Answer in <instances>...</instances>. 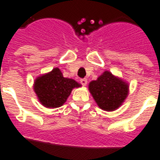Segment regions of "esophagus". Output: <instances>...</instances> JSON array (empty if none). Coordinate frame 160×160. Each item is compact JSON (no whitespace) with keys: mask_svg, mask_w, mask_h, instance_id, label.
Segmentation results:
<instances>
[{"mask_svg":"<svg viewBox=\"0 0 160 160\" xmlns=\"http://www.w3.org/2000/svg\"><path fill=\"white\" fill-rule=\"evenodd\" d=\"M80 83H81L82 85H86V84H87V80L86 79H81L80 80Z\"/></svg>","mask_w":160,"mask_h":160,"instance_id":"obj_1","label":"esophagus"}]
</instances>
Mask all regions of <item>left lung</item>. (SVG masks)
<instances>
[{
    "mask_svg": "<svg viewBox=\"0 0 160 160\" xmlns=\"http://www.w3.org/2000/svg\"><path fill=\"white\" fill-rule=\"evenodd\" d=\"M89 90L100 108L114 111L119 107L128 94V85L105 71L89 85Z\"/></svg>",
    "mask_w": 160,
    "mask_h": 160,
    "instance_id": "1",
    "label": "left lung"
}]
</instances>
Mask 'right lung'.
Segmentation results:
<instances>
[{
  "instance_id": "right-lung-1",
  "label": "right lung",
  "mask_w": 160,
  "mask_h": 160,
  "mask_svg": "<svg viewBox=\"0 0 160 160\" xmlns=\"http://www.w3.org/2000/svg\"><path fill=\"white\" fill-rule=\"evenodd\" d=\"M80 86L75 80L64 78L59 69L55 68L38 78L33 88L40 102L44 107L56 108L66 102L73 89Z\"/></svg>"
}]
</instances>
